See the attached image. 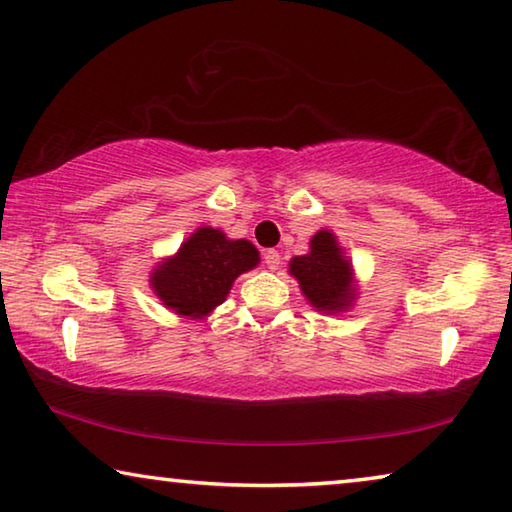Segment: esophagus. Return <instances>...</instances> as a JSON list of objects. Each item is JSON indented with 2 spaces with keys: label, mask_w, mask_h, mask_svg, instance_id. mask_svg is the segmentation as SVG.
<instances>
[{
  "label": "esophagus",
  "mask_w": 512,
  "mask_h": 512,
  "mask_svg": "<svg viewBox=\"0 0 512 512\" xmlns=\"http://www.w3.org/2000/svg\"><path fill=\"white\" fill-rule=\"evenodd\" d=\"M280 262H282V257H280V253H277V250H266L264 264L271 268V271H277V268H280Z\"/></svg>",
  "instance_id": "34e87169"
}]
</instances>
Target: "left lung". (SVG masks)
Listing matches in <instances>:
<instances>
[{
    "mask_svg": "<svg viewBox=\"0 0 512 512\" xmlns=\"http://www.w3.org/2000/svg\"><path fill=\"white\" fill-rule=\"evenodd\" d=\"M289 273L296 277L311 307L339 314L352 307L357 289L350 259L329 230H318L309 241V253L293 257Z\"/></svg>",
    "mask_w": 512,
    "mask_h": 512,
    "instance_id": "1",
    "label": "left lung"
}]
</instances>
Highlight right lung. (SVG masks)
Returning <instances> with one entry per match:
<instances>
[{"instance_id": "right-lung-1", "label": "right lung", "mask_w": 512, "mask_h": 512, "mask_svg": "<svg viewBox=\"0 0 512 512\" xmlns=\"http://www.w3.org/2000/svg\"><path fill=\"white\" fill-rule=\"evenodd\" d=\"M257 264L259 253L250 241H232L205 225L176 255L158 264L151 273V289L178 316L205 318L225 300L232 282Z\"/></svg>"}]
</instances>
